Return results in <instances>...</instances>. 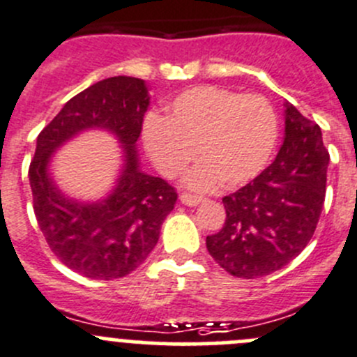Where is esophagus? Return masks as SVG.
Here are the masks:
<instances>
[{
	"mask_svg": "<svg viewBox=\"0 0 357 357\" xmlns=\"http://www.w3.org/2000/svg\"><path fill=\"white\" fill-rule=\"evenodd\" d=\"M179 200H181L183 204H185V206H190V207H193V206H197V204H200L202 202V197L200 195H192V193H181V197H179Z\"/></svg>",
	"mask_w": 357,
	"mask_h": 357,
	"instance_id": "1",
	"label": "esophagus"
}]
</instances>
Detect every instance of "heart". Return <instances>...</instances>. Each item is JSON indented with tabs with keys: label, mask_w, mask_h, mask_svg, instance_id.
Wrapping results in <instances>:
<instances>
[{
	"label": "heart",
	"mask_w": 357,
	"mask_h": 357,
	"mask_svg": "<svg viewBox=\"0 0 357 357\" xmlns=\"http://www.w3.org/2000/svg\"><path fill=\"white\" fill-rule=\"evenodd\" d=\"M279 137V122L261 96H241L223 86L204 85L176 96L165 116H150L143 139L155 167L178 178L197 158L186 178L195 190L245 185L271 160Z\"/></svg>",
	"instance_id": "heart-1"
}]
</instances>
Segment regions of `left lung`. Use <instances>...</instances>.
Returning <instances> with one entry per match:
<instances>
[{
  "label": "left lung",
  "instance_id": "1",
  "mask_svg": "<svg viewBox=\"0 0 357 357\" xmlns=\"http://www.w3.org/2000/svg\"><path fill=\"white\" fill-rule=\"evenodd\" d=\"M284 141L275 160L251 183L223 197L227 220L206 245L234 278L256 279L305 249L326 195L330 153L317 123L284 102Z\"/></svg>",
  "mask_w": 357,
  "mask_h": 357
}]
</instances>
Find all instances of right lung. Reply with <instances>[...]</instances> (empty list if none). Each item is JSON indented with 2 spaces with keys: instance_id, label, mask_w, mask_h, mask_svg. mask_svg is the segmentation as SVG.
<instances>
[{
  "instance_id": "right-lung-1",
  "label": "right lung",
  "mask_w": 357,
  "mask_h": 357,
  "mask_svg": "<svg viewBox=\"0 0 357 357\" xmlns=\"http://www.w3.org/2000/svg\"><path fill=\"white\" fill-rule=\"evenodd\" d=\"M150 106L144 79L112 76L69 99L36 139L29 165L33 209L52 252L89 279H119L136 271L158 242L178 200L176 190L139 167L136 143ZM112 132L124 148L116 188L98 203L66 197L47 171L51 155L83 130Z\"/></svg>"
}]
</instances>
